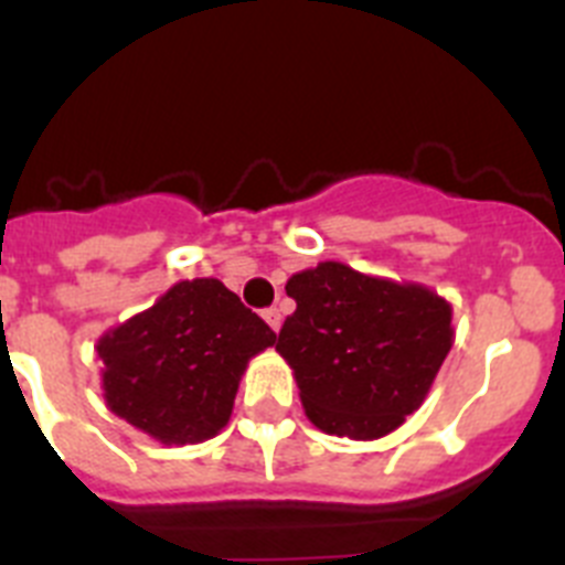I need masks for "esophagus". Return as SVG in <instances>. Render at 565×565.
<instances>
[{
    "mask_svg": "<svg viewBox=\"0 0 565 565\" xmlns=\"http://www.w3.org/2000/svg\"><path fill=\"white\" fill-rule=\"evenodd\" d=\"M263 319H266L268 326H271L274 333H279V328H282V313H279L277 308H268V311H263Z\"/></svg>",
    "mask_w": 565,
    "mask_h": 565,
    "instance_id": "obj_1",
    "label": "esophagus"
}]
</instances>
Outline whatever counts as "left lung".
Returning <instances> with one entry per match:
<instances>
[{"mask_svg": "<svg viewBox=\"0 0 565 565\" xmlns=\"http://www.w3.org/2000/svg\"><path fill=\"white\" fill-rule=\"evenodd\" d=\"M297 311L277 337L308 422L373 441L418 411L456 342L452 306L422 282H396L326 259L286 282Z\"/></svg>", "mask_w": 565, "mask_h": 565, "instance_id": "1", "label": "left lung"}]
</instances>
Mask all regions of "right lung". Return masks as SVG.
Returning a JSON list of instances; mask_svg holds the SVG:
<instances>
[{
	"label": "right lung",
	"mask_w": 565,
	"mask_h": 565,
	"mask_svg": "<svg viewBox=\"0 0 565 565\" xmlns=\"http://www.w3.org/2000/svg\"><path fill=\"white\" fill-rule=\"evenodd\" d=\"M274 342L277 333L221 279H181L102 333L104 402L167 447L201 444L226 427L248 362Z\"/></svg>",
	"instance_id": "1"
}]
</instances>
